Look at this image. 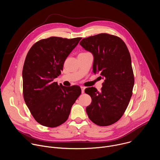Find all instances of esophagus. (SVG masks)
<instances>
[{
    "mask_svg": "<svg viewBox=\"0 0 160 160\" xmlns=\"http://www.w3.org/2000/svg\"><path fill=\"white\" fill-rule=\"evenodd\" d=\"M81 89H82V93L83 94L84 93V91H85V87H81Z\"/></svg>",
    "mask_w": 160,
    "mask_h": 160,
    "instance_id": "obj_1",
    "label": "esophagus"
}]
</instances>
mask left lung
Instances as JSON below:
<instances>
[{
	"instance_id": "1",
	"label": "left lung",
	"mask_w": 160,
	"mask_h": 160,
	"mask_svg": "<svg viewBox=\"0 0 160 160\" xmlns=\"http://www.w3.org/2000/svg\"><path fill=\"white\" fill-rule=\"evenodd\" d=\"M80 44L94 56V73H100L104 78L100 92L93 87L85 90L92 98L86 108L87 115L98 125H111L123 116L132 95L134 76L130 52L120 37L108 33L83 38Z\"/></svg>"
}]
</instances>
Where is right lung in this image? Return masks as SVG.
<instances>
[{
  "instance_id": "1",
  "label": "right lung",
  "mask_w": 160,
  "mask_h": 160,
  "mask_svg": "<svg viewBox=\"0 0 160 160\" xmlns=\"http://www.w3.org/2000/svg\"><path fill=\"white\" fill-rule=\"evenodd\" d=\"M81 39H42L32 45L27 55L22 68L23 98L35 120L43 126L52 128L64 123L81 94L79 86L64 87L54 82Z\"/></svg>"
}]
</instances>
